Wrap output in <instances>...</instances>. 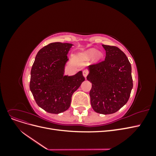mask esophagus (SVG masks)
I'll list each match as a JSON object with an SVG mask.
<instances>
[{
    "mask_svg": "<svg viewBox=\"0 0 156 156\" xmlns=\"http://www.w3.org/2000/svg\"><path fill=\"white\" fill-rule=\"evenodd\" d=\"M83 76L85 77V78H87V75L88 74V72L87 70H83Z\"/></svg>",
    "mask_w": 156,
    "mask_h": 156,
    "instance_id": "34e87169",
    "label": "esophagus"
}]
</instances>
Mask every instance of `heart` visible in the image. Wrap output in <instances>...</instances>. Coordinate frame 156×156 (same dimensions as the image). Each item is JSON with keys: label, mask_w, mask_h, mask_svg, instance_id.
<instances>
[{"label": "heart", "mask_w": 156, "mask_h": 156, "mask_svg": "<svg viewBox=\"0 0 156 156\" xmlns=\"http://www.w3.org/2000/svg\"><path fill=\"white\" fill-rule=\"evenodd\" d=\"M96 52H97L96 49H91L88 50V51L87 52V55L88 56H90V57H92V56H94V55H95V54L96 53ZM96 56H97L98 58H99V57H100V56H101V54H100V53H98L97 55H96Z\"/></svg>", "instance_id": "heart-1"}]
</instances>
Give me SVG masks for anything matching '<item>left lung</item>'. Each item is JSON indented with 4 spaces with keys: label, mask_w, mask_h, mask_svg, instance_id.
<instances>
[{
    "label": "left lung",
    "mask_w": 156,
    "mask_h": 156,
    "mask_svg": "<svg viewBox=\"0 0 156 156\" xmlns=\"http://www.w3.org/2000/svg\"><path fill=\"white\" fill-rule=\"evenodd\" d=\"M106 56L101 62L89 66L87 80L92 83L90 91L94 111L112 114L128 101L133 88L131 66L123 51L116 46L102 45Z\"/></svg>",
    "instance_id": "1"
}]
</instances>
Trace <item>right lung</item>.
I'll return each instance as SVG.
<instances>
[{
  "instance_id": "obj_1",
  "label": "right lung",
  "mask_w": 156,
  "mask_h": 156,
  "mask_svg": "<svg viewBox=\"0 0 156 156\" xmlns=\"http://www.w3.org/2000/svg\"><path fill=\"white\" fill-rule=\"evenodd\" d=\"M73 45L55 42L37 53L30 72V89L39 107L53 114L68 109L72 96L85 78L80 71L64 75L68 53Z\"/></svg>"
}]
</instances>
